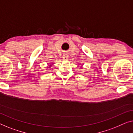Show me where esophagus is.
<instances>
[{"mask_svg": "<svg viewBox=\"0 0 133 133\" xmlns=\"http://www.w3.org/2000/svg\"><path fill=\"white\" fill-rule=\"evenodd\" d=\"M63 58V59H65V60H66V59H68V57H67V55H66V54H64Z\"/></svg>", "mask_w": 133, "mask_h": 133, "instance_id": "esophagus-1", "label": "esophagus"}]
</instances>
